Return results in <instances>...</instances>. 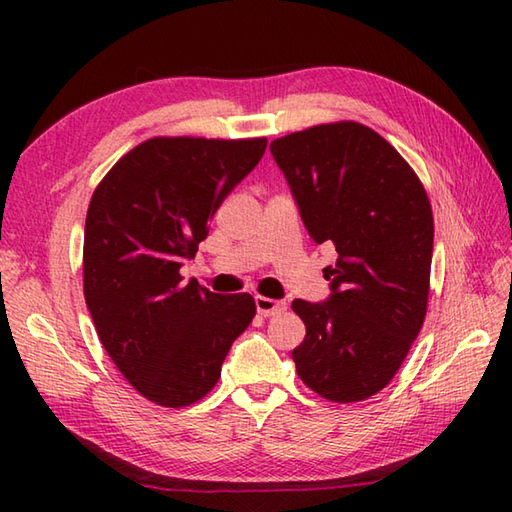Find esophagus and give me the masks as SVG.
I'll return each instance as SVG.
<instances>
[{
    "label": "esophagus",
    "instance_id": "esophagus-1",
    "mask_svg": "<svg viewBox=\"0 0 512 512\" xmlns=\"http://www.w3.org/2000/svg\"><path fill=\"white\" fill-rule=\"evenodd\" d=\"M255 308L257 312L262 314V317H273V314H279L286 310V301H279V299H268V297H255Z\"/></svg>",
    "mask_w": 512,
    "mask_h": 512
}]
</instances>
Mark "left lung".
<instances>
[{
    "label": "left lung",
    "instance_id": "obj_1",
    "mask_svg": "<svg viewBox=\"0 0 512 512\" xmlns=\"http://www.w3.org/2000/svg\"><path fill=\"white\" fill-rule=\"evenodd\" d=\"M317 244L330 297L292 301L306 339L292 350L299 378L332 402L378 394L422 328L433 255L431 204L418 176L383 136L361 123L317 125L270 143Z\"/></svg>",
    "mask_w": 512,
    "mask_h": 512
}]
</instances>
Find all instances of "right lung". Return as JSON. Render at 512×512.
<instances>
[{
  "label": "right lung",
  "instance_id": "add662e5",
  "mask_svg": "<svg viewBox=\"0 0 512 512\" xmlns=\"http://www.w3.org/2000/svg\"><path fill=\"white\" fill-rule=\"evenodd\" d=\"M266 138H151L96 187L83 239V292L94 328L138 394L187 407L209 394L255 299L184 281L224 198L257 167Z\"/></svg>",
  "mask_w": 512,
  "mask_h": 512
}]
</instances>
